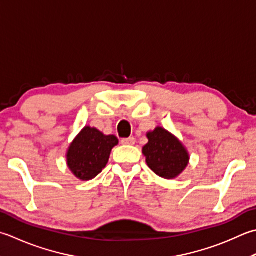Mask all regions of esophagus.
Segmentation results:
<instances>
[{
    "instance_id": "34e87169",
    "label": "esophagus",
    "mask_w": 256,
    "mask_h": 256,
    "mask_svg": "<svg viewBox=\"0 0 256 256\" xmlns=\"http://www.w3.org/2000/svg\"><path fill=\"white\" fill-rule=\"evenodd\" d=\"M135 138H123L122 141H121V143L123 144V145H134L135 144Z\"/></svg>"
}]
</instances>
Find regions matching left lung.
I'll return each instance as SVG.
<instances>
[{
	"instance_id": "1",
	"label": "left lung",
	"mask_w": 256,
	"mask_h": 256,
	"mask_svg": "<svg viewBox=\"0 0 256 256\" xmlns=\"http://www.w3.org/2000/svg\"><path fill=\"white\" fill-rule=\"evenodd\" d=\"M148 142L142 152L148 166L165 180L176 178L190 162V154L183 143L168 130L155 128L146 133Z\"/></svg>"
}]
</instances>
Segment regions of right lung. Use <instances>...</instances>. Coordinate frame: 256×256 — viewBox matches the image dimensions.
<instances>
[{"instance_id": "obj_1", "label": "right lung", "mask_w": 256, "mask_h": 256, "mask_svg": "<svg viewBox=\"0 0 256 256\" xmlns=\"http://www.w3.org/2000/svg\"><path fill=\"white\" fill-rule=\"evenodd\" d=\"M118 144L115 135H105L86 125L70 144L65 155L68 168L81 181L93 180L106 166L112 148Z\"/></svg>"}]
</instances>
